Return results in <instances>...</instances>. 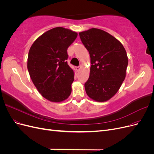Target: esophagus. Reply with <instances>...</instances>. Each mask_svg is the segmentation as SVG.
Segmentation results:
<instances>
[{
  "mask_svg": "<svg viewBox=\"0 0 154 154\" xmlns=\"http://www.w3.org/2000/svg\"><path fill=\"white\" fill-rule=\"evenodd\" d=\"M76 71H80V69H81V66H78V67H76Z\"/></svg>",
  "mask_w": 154,
  "mask_h": 154,
  "instance_id": "obj_1",
  "label": "esophagus"
}]
</instances>
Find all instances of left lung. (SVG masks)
Returning a JSON list of instances; mask_svg holds the SVG:
<instances>
[{"label":"left lung","mask_w":154,"mask_h":154,"mask_svg":"<svg viewBox=\"0 0 154 154\" xmlns=\"http://www.w3.org/2000/svg\"><path fill=\"white\" fill-rule=\"evenodd\" d=\"M91 57V71L85 83L87 94L103 102L116 94L126 76L128 60L119 40L101 29L92 28L79 33Z\"/></svg>","instance_id":"8db88e82"}]
</instances>
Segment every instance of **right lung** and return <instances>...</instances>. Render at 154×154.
Here are the masks:
<instances>
[{
  "mask_svg": "<svg viewBox=\"0 0 154 154\" xmlns=\"http://www.w3.org/2000/svg\"><path fill=\"white\" fill-rule=\"evenodd\" d=\"M77 35L70 29L55 27L38 37L29 49L27 69L32 82L51 101H62L71 94L74 71L67 62V48Z\"/></svg>",
  "mask_w": 154,
  "mask_h": 154,
  "instance_id": "1",
  "label": "right lung"
}]
</instances>
